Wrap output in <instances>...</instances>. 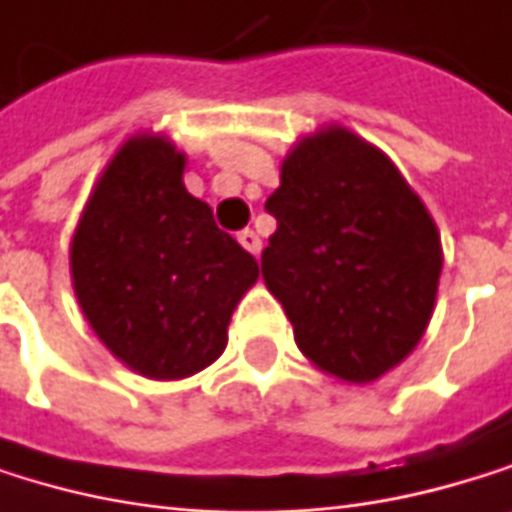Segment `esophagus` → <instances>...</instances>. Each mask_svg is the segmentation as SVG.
<instances>
[{
  "mask_svg": "<svg viewBox=\"0 0 512 512\" xmlns=\"http://www.w3.org/2000/svg\"><path fill=\"white\" fill-rule=\"evenodd\" d=\"M239 245H242L248 254H254V258L261 254V236L254 233V230H242V233H239Z\"/></svg>",
  "mask_w": 512,
  "mask_h": 512,
  "instance_id": "obj_1",
  "label": "esophagus"
}]
</instances>
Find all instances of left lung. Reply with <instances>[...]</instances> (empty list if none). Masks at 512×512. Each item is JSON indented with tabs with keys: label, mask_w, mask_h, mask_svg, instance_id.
Returning a JSON list of instances; mask_svg holds the SVG:
<instances>
[{
	"label": "left lung",
	"mask_w": 512,
	"mask_h": 512,
	"mask_svg": "<svg viewBox=\"0 0 512 512\" xmlns=\"http://www.w3.org/2000/svg\"><path fill=\"white\" fill-rule=\"evenodd\" d=\"M267 212L279 227L261 254L264 285L318 370L367 385L419 346L443 245L388 154L340 124L321 127L285 154Z\"/></svg>",
	"instance_id": "left-lung-1"
}]
</instances>
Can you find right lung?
Listing matches in <instances>:
<instances>
[{
    "instance_id": "1",
    "label": "right lung",
    "mask_w": 512,
    "mask_h": 512,
    "mask_svg": "<svg viewBox=\"0 0 512 512\" xmlns=\"http://www.w3.org/2000/svg\"><path fill=\"white\" fill-rule=\"evenodd\" d=\"M185 154L160 133L130 136L84 203L69 267L102 346L148 379H185L227 346L258 261L185 188Z\"/></svg>"
}]
</instances>
